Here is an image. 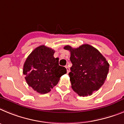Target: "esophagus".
Wrapping results in <instances>:
<instances>
[{
	"label": "esophagus",
	"instance_id": "obj_1",
	"mask_svg": "<svg viewBox=\"0 0 124 124\" xmlns=\"http://www.w3.org/2000/svg\"><path fill=\"white\" fill-rule=\"evenodd\" d=\"M65 68H66L67 72V73L69 72V71H70V69H69V67L67 66V65H66V66H65Z\"/></svg>",
	"mask_w": 124,
	"mask_h": 124
}]
</instances>
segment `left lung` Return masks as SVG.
Returning a JSON list of instances; mask_svg holds the SVG:
<instances>
[{
    "mask_svg": "<svg viewBox=\"0 0 124 124\" xmlns=\"http://www.w3.org/2000/svg\"><path fill=\"white\" fill-rule=\"evenodd\" d=\"M70 52L72 66L69 73L72 88L78 95H91L105 82L109 64L97 49L89 44L74 49L70 46L63 47Z\"/></svg>",
    "mask_w": 124,
    "mask_h": 124,
    "instance_id": "left-lung-1",
    "label": "left lung"
}]
</instances>
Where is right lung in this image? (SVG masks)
Masks as SVG:
<instances>
[{"label":"right lung","mask_w":124,"mask_h":124,"mask_svg":"<svg viewBox=\"0 0 124 124\" xmlns=\"http://www.w3.org/2000/svg\"><path fill=\"white\" fill-rule=\"evenodd\" d=\"M55 50L45 46L37 47L28 56L23 64V74L27 84L38 93H48L57 84L60 77L67 73L59 65Z\"/></svg>","instance_id":"1"}]
</instances>
